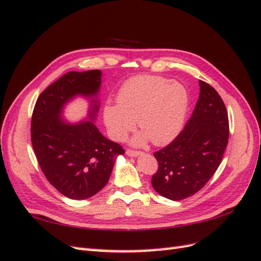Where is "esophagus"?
Masks as SVG:
<instances>
[{
	"label": "esophagus",
	"instance_id": "34e87169",
	"mask_svg": "<svg viewBox=\"0 0 261 261\" xmlns=\"http://www.w3.org/2000/svg\"><path fill=\"white\" fill-rule=\"evenodd\" d=\"M125 153H126V156H129V157H138L141 154L140 151H135V150H131V149H127Z\"/></svg>",
	"mask_w": 261,
	"mask_h": 261
}]
</instances>
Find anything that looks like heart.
Returning a JSON list of instances; mask_svg holds the SVG:
<instances>
[{"label":"heart","mask_w":261,"mask_h":261,"mask_svg":"<svg viewBox=\"0 0 261 261\" xmlns=\"http://www.w3.org/2000/svg\"><path fill=\"white\" fill-rule=\"evenodd\" d=\"M118 103H108L103 120L110 137L123 140L136 120L141 132L132 143L142 146L151 139L157 146L174 140L185 123L190 94L179 82L160 76L140 75L126 81L118 92Z\"/></svg>","instance_id":"obj_1"}]
</instances>
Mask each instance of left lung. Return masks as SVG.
Listing matches in <instances>:
<instances>
[{"label":"left lung","mask_w":261,"mask_h":261,"mask_svg":"<svg viewBox=\"0 0 261 261\" xmlns=\"http://www.w3.org/2000/svg\"><path fill=\"white\" fill-rule=\"evenodd\" d=\"M199 96L184 130L169 145L153 153L158 171L151 185L160 195L180 201L205 186L222 162L229 139V118L214 88L198 82Z\"/></svg>","instance_id":"left-lung-1"}]
</instances>
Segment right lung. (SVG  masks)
Returning <instances> with one entry per match:
<instances>
[{
	"instance_id": "right-lung-1",
	"label": "right lung",
	"mask_w": 261,
	"mask_h": 261,
	"mask_svg": "<svg viewBox=\"0 0 261 261\" xmlns=\"http://www.w3.org/2000/svg\"><path fill=\"white\" fill-rule=\"evenodd\" d=\"M102 71H69L39 95L31 119V141L42 173L66 197L86 199L108 184L124 150L95 125ZM76 97L90 103L86 120L69 122L63 109Z\"/></svg>"
}]
</instances>
